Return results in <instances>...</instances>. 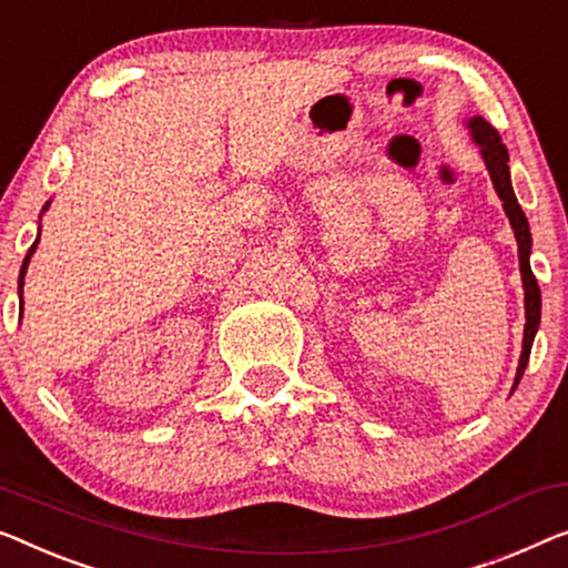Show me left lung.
Instances as JSON below:
<instances>
[{"mask_svg":"<svg viewBox=\"0 0 568 568\" xmlns=\"http://www.w3.org/2000/svg\"><path fill=\"white\" fill-rule=\"evenodd\" d=\"M471 126V138L477 142L481 150V158H485V165L489 171V178H493L497 196H500L505 214L510 219V226L515 230V240H518V260H520V275H523V287H526V334H523V354H520V367L518 375H515V385L520 383L523 372H526V365L530 359V346L532 338H536L538 324H540V291H538V281L530 270V230H528V219L523 214L518 199H515L513 185H510V168H507V150L503 145L500 134L493 124H487L481 116L469 122ZM515 390V387H513Z\"/></svg>","mask_w":568,"mask_h":568,"instance_id":"8db88e82","label":"left lung"}]
</instances>
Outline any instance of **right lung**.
Here are the masks:
<instances>
[{"label": "right lung", "mask_w": 568, "mask_h": 568, "mask_svg": "<svg viewBox=\"0 0 568 568\" xmlns=\"http://www.w3.org/2000/svg\"><path fill=\"white\" fill-rule=\"evenodd\" d=\"M45 209H48V203H45ZM45 209H42V211H45ZM36 247H38V240H36V242H32V247L28 250V255H24V262H22V270H20V293H22V285H24V270H28V262H30V255H32V252H36Z\"/></svg>", "instance_id": "obj_1"}]
</instances>
